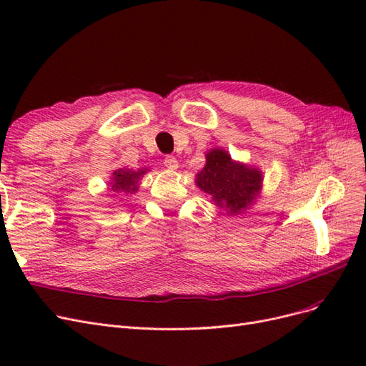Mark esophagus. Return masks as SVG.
Segmentation results:
<instances>
[{
    "mask_svg": "<svg viewBox=\"0 0 366 366\" xmlns=\"http://www.w3.org/2000/svg\"><path fill=\"white\" fill-rule=\"evenodd\" d=\"M163 163H164L166 168L171 169V171H175L177 168H179V160H177V159L172 157V156H166L164 160H163Z\"/></svg>",
    "mask_w": 366,
    "mask_h": 366,
    "instance_id": "obj_1",
    "label": "esophagus"
}]
</instances>
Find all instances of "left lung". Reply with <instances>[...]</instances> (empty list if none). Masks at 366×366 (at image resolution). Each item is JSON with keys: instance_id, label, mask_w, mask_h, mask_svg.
Wrapping results in <instances>:
<instances>
[{"instance_id": "left-lung-1", "label": "left lung", "mask_w": 366, "mask_h": 366, "mask_svg": "<svg viewBox=\"0 0 366 366\" xmlns=\"http://www.w3.org/2000/svg\"><path fill=\"white\" fill-rule=\"evenodd\" d=\"M195 183L212 197L215 206L235 215L246 210L258 197L262 174L258 168L234 162L227 151L215 148L206 154V164L195 175Z\"/></svg>"}]
</instances>
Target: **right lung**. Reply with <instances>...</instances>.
Returning <instances> with one entry per match:
<instances>
[{"mask_svg": "<svg viewBox=\"0 0 366 366\" xmlns=\"http://www.w3.org/2000/svg\"><path fill=\"white\" fill-rule=\"evenodd\" d=\"M149 169H117L113 172L112 177V191L113 192H124V194H134L139 191V182L143 175H145Z\"/></svg>", "mask_w": 366, "mask_h": 366, "instance_id": "1", "label": "right lung"}]
</instances>
